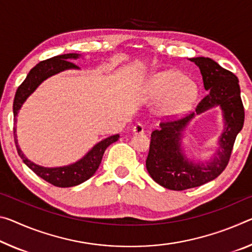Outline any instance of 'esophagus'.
Returning <instances> with one entry per match:
<instances>
[{"label": "esophagus", "instance_id": "obj_1", "mask_svg": "<svg viewBox=\"0 0 252 252\" xmlns=\"http://www.w3.org/2000/svg\"><path fill=\"white\" fill-rule=\"evenodd\" d=\"M132 130H133L134 134H141V133L145 132V127H143L141 123H137V125L133 126Z\"/></svg>", "mask_w": 252, "mask_h": 252}]
</instances>
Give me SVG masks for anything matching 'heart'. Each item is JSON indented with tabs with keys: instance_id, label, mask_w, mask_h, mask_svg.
I'll return each instance as SVG.
<instances>
[{
	"instance_id": "1",
	"label": "heart",
	"mask_w": 252,
	"mask_h": 252,
	"mask_svg": "<svg viewBox=\"0 0 252 252\" xmlns=\"http://www.w3.org/2000/svg\"><path fill=\"white\" fill-rule=\"evenodd\" d=\"M148 94L155 101H163L159 109L162 118L175 120L193 109L198 96V87L177 70H165L154 75L147 86Z\"/></svg>"
}]
</instances>
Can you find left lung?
<instances>
[{"mask_svg":"<svg viewBox=\"0 0 252 252\" xmlns=\"http://www.w3.org/2000/svg\"><path fill=\"white\" fill-rule=\"evenodd\" d=\"M201 70L206 96L198 103L196 113L176 121L161 122L151 133L146 166L151 178L171 190L198 187L217 178L229 162L235 138L245 122L238 77L211 58H189ZM220 107L223 118V131L218 148L209 161L194 162L183 153V133L196 114Z\"/></svg>","mask_w":252,"mask_h":252,"instance_id":"left-lung-1","label":"left lung"}]
</instances>
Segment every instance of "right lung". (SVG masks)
Instances as JSON below:
<instances>
[{"label":"right lung","instance_id":"obj_1","mask_svg":"<svg viewBox=\"0 0 252 252\" xmlns=\"http://www.w3.org/2000/svg\"><path fill=\"white\" fill-rule=\"evenodd\" d=\"M82 55L79 54H66L59 55L47 61L40 62L37 63L27 75V78L23 83L18 87L17 93L14 96L13 102V114H14V125L17 123V117L20 109H21L23 103L30 96L33 92L38 89V86L47 78L51 77L61 71L67 69H79L77 66L73 63L71 59H77ZM14 141L17 146L18 154L23 162L29 167V168L37 174L39 177L45 179L46 182L53 184L57 187H71L79 185L87 179L91 178L97 170L99 163L102 161V157L104 151L111 143L119 140L120 134H114L111 137L103 139L102 141L97 142L92 149L87 153L83 158L79 159L70 165L63 167H43L39 166L37 163L32 162L28 159L22 150L20 149L17 139V126H14Z\"/></svg>","mask_w":252,"mask_h":252}]
</instances>
